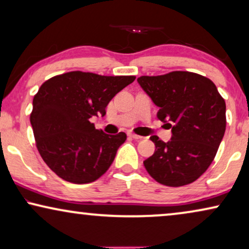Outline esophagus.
Returning a JSON list of instances; mask_svg holds the SVG:
<instances>
[{
    "mask_svg": "<svg viewBox=\"0 0 249 249\" xmlns=\"http://www.w3.org/2000/svg\"><path fill=\"white\" fill-rule=\"evenodd\" d=\"M129 136H130L131 138L136 139V141H139V139H142V136H138V135H135V134H129Z\"/></svg>",
    "mask_w": 249,
    "mask_h": 249,
    "instance_id": "esophagus-1",
    "label": "esophagus"
}]
</instances>
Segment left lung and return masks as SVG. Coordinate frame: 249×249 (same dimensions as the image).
<instances>
[{
  "label": "left lung",
  "mask_w": 249,
  "mask_h": 249,
  "mask_svg": "<svg viewBox=\"0 0 249 249\" xmlns=\"http://www.w3.org/2000/svg\"><path fill=\"white\" fill-rule=\"evenodd\" d=\"M137 81L172 131L166 142L152 136L156 149L144 161L145 169L165 186L194 182L213 162L224 136L226 102L212 80L188 71L142 76Z\"/></svg>",
  "instance_id": "1"
}]
</instances>
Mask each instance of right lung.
Here are the masks:
<instances>
[{
    "mask_svg": "<svg viewBox=\"0 0 249 249\" xmlns=\"http://www.w3.org/2000/svg\"><path fill=\"white\" fill-rule=\"evenodd\" d=\"M135 79L71 71L40 86L30 124L40 156L56 176L83 185L107 171L127 135L97 130L90 119L104 117L112 98Z\"/></svg>",
    "mask_w": 249,
    "mask_h": 249,
    "instance_id": "obj_1",
    "label": "right lung"
}]
</instances>
